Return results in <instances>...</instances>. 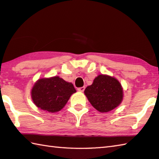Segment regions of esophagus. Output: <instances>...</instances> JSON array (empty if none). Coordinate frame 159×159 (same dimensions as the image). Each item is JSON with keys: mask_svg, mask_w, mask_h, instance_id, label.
I'll use <instances>...</instances> for the list:
<instances>
[{"mask_svg": "<svg viewBox=\"0 0 159 159\" xmlns=\"http://www.w3.org/2000/svg\"><path fill=\"white\" fill-rule=\"evenodd\" d=\"M85 87H84V86H83V87L78 88V90H79V92H83V91L85 90Z\"/></svg>", "mask_w": 159, "mask_h": 159, "instance_id": "obj_1", "label": "esophagus"}]
</instances>
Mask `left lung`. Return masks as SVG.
Masks as SVG:
<instances>
[{
  "label": "left lung",
  "instance_id": "1",
  "mask_svg": "<svg viewBox=\"0 0 159 159\" xmlns=\"http://www.w3.org/2000/svg\"><path fill=\"white\" fill-rule=\"evenodd\" d=\"M84 93L89 103L101 112H106L119 106L123 99V88L114 77L105 74L95 78Z\"/></svg>",
  "mask_w": 159,
  "mask_h": 159
}]
</instances>
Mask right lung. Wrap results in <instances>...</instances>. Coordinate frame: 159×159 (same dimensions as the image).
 Here are the masks:
<instances>
[{
	"mask_svg": "<svg viewBox=\"0 0 159 159\" xmlns=\"http://www.w3.org/2000/svg\"><path fill=\"white\" fill-rule=\"evenodd\" d=\"M76 92L71 83L59 76L40 79L31 89V97L37 107L49 112H56L67 103Z\"/></svg>",
	"mask_w": 159,
	"mask_h": 159,
	"instance_id": "add662e5",
	"label": "right lung"
}]
</instances>
